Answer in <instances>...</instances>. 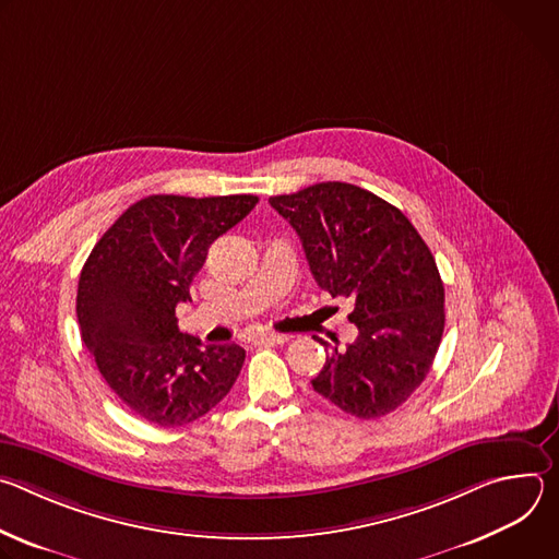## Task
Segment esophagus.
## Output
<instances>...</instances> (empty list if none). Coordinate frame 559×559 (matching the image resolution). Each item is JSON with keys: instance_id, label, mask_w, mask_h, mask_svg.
Returning <instances> with one entry per match:
<instances>
[{"instance_id": "esophagus-1", "label": "esophagus", "mask_w": 559, "mask_h": 559, "mask_svg": "<svg viewBox=\"0 0 559 559\" xmlns=\"http://www.w3.org/2000/svg\"><path fill=\"white\" fill-rule=\"evenodd\" d=\"M287 336L285 334H274V332H263L257 336V343H274V345H281L285 343Z\"/></svg>"}]
</instances>
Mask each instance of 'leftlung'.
Wrapping results in <instances>:
<instances>
[{
  "instance_id": "8db88e82",
  "label": "left lung",
  "mask_w": 559,
  "mask_h": 559,
  "mask_svg": "<svg viewBox=\"0 0 559 559\" xmlns=\"http://www.w3.org/2000/svg\"><path fill=\"white\" fill-rule=\"evenodd\" d=\"M270 205L296 229L318 287L354 300L358 338L332 347L313 391L362 420L401 407L444 332V285L423 236L401 210L352 183H316Z\"/></svg>"
}]
</instances>
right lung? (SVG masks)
<instances>
[{
	"mask_svg": "<svg viewBox=\"0 0 559 559\" xmlns=\"http://www.w3.org/2000/svg\"><path fill=\"white\" fill-rule=\"evenodd\" d=\"M257 203L254 194L145 197L108 227L79 276L82 341L119 401L150 425L194 423L241 373L243 347L181 334L175 311L192 300L207 248Z\"/></svg>",
	"mask_w": 559,
	"mask_h": 559,
	"instance_id": "1",
	"label": "right lung"
}]
</instances>
